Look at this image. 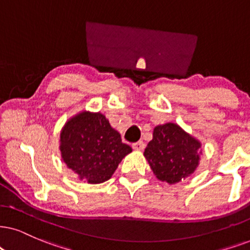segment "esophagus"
<instances>
[{"instance_id": "esophagus-1", "label": "esophagus", "mask_w": 250, "mask_h": 250, "mask_svg": "<svg viewBox=\"0 0 250 250\" xmlns=\"http://www.w3.org/2000/svg\"><path fill=\"white\" fill-rule=\"evenodd\" d=\"M144 147H145V144H144L143 141H138V142H136V143L132 144V148H134V150H136V151L143 150Z\"/></svg>"}]
</instances>
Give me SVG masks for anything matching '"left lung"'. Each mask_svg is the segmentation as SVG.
<instances>
[{
  "instance_id": "left-lung-1",
  "label": "left lung",
  "mask_w": 250,
  "mask_h": 250,
  "mask_svg": "<svg viewBox=\"0 0 250 250\" xmlns=\"http://www.w3.org/2000/svg\"><path fill=\"white\" fill-rule=\"evenodd\" d=\"M200 142L183 131L175 123L158 125L144 156L154 175L169 185L194 173L198 165Z\"/></svg>"
}]
</instances>
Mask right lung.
Here are the masks:
<instances>
[{"label": "right lung", "instance_id": "1", "mask_svg": "<svg viewBox=\"0 0 250 250\" xmlns=\"http://www.w3.org/2000/svg\"><path fill=\"white\" fill-rule=\"evenodd\" d=\"M63 162L88 183L110 179L121 160L131 152L121 136L100 113L83 112L65 123L61 132Z\"/></svg>", "mask_w": 250, "mask_h": 250}]
</instances>
